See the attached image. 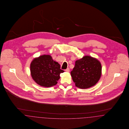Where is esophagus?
I'll list each match as a JSON object with an SVG mask.
<instances>
[{
    "mask_svg": "<svg viewBox=\"0 0 129 129\" xmlns=\"http://www.w3.org/2000/svg\"><path fill=\"white\" fill-rule=\"evenodd\" d=\"M66 72H68V73H69V72H70V69L69 68H68L67 69H66L65 70Z\"/></svg>",
    "mask_w": 129,
    "mask_h": 129,
    "instance_id": "1",
    "label": "esophagus"
}]
</instances>
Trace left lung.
I'll use <instances>...</instances> for the list:
<instances>
[{
  "label": "left lung",
  "mask_w": 129,
  "mask_h": 129,
  "mask_svg": "<svg viewBox=\"0 0 129 129\" xmlns=\"http://www.w3.org/2000/svg\"><path fill=\"white\" fill-rule=\"evenodd\" d=\"M71 74L76 86L82 89L88 88L95 85L100 80L102 65L96 58L86 55L75 61Z\"/></svg>",
  "instance_id": "8db88e82"
}]
</instances>
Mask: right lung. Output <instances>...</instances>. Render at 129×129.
<instances>
[{"instance_id":"obj_1","label":"right lung","mask_w":129,"mask_h":129,"mask_svg":"<svg viewBox=\"0 0 129 129\" xmlns=\"http://www.w3.org/2000/svg\"><path fill=\"white\" fill-rule=\"evenodd\" d=\"M31 75L38 85L51 87L57 83L60 74L64 72L58 62L54 61L51 56L44 55L34 58L30 64Z\"/></svg>"}]
</instances>
